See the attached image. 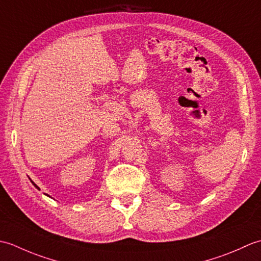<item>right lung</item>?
Listing matches in <instances>:
<instances>
[{"label": "right lung", "mask_w": 261, "mask_h": 261, "mask_svg": "<svg viewBox=\"0 0 261 261\" xmlns=\"http://www.w3.org/2000/svg\"><path fill=\"white\" fill-rule=\"evenodd\" d=\"M32 184H33V185H35V186H36L37 188H39V187H38V186H37V185H36V184H35V182H33V181H32ZM48 196H49V195H48Z\"/></svg>", "instance_id": "obj_1"}]
</instances>
